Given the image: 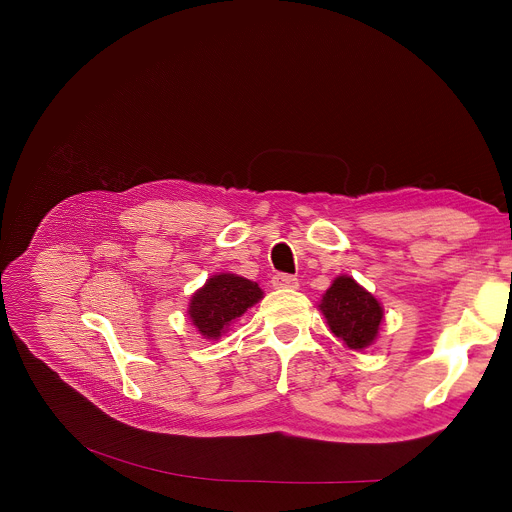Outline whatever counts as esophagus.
<instances>
[{
  "instance_id": "1",
  "label": "esophagus",
  "mask_w": 512,
  "mask_h": 512,
  "mask_svg": "<svg viewBox=\"0 0 512 512\" xmlns=\"http://www.w3.org/2000/svg\"><path fill=\"white\" fill-rule=\"evenodd\" d=\"M272 286L278 290H294V288H299V280L294 276H288V274H276L272 278Z\"/></svg>"
}]
</instances>
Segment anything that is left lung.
Wrapping results in <instances>:
<instances>
[{
	"label": "left lung",
	"instance_id": "left-lung-1",
	"mask_svg": "<svg viewBox=\"0 0 512 512\" xmlns=\"http://www.w3.org/2000/svg\"><path fill=\"white\" fill-rule=\"evenodd\" d=\"M319 311L328 326L351 351H363L380 336L384 307L351 276H338L330 288L321 294Z\"/></svg>",
	"mask_w": 512,
	"mask_h": 512
}]
</instances>
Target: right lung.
I'll return each instance as SVG.
<instances>
[{
  "label": "right lung",
  "instance_id": "right-lung-1",
  "mask_svg": "<svg viewBox=\"0 0 512 512\" xmlns=\"http://www.w3.org/2000/svg\"><path fill=\"white\" fill-rule=\"evenodd\" d=\"M263 299V290L238 274H213L188 303V317L205 340H218L234 321Z\"/></svg>",
  "mask_w": 512,
  "mask_h": 512
}]
</instances>
